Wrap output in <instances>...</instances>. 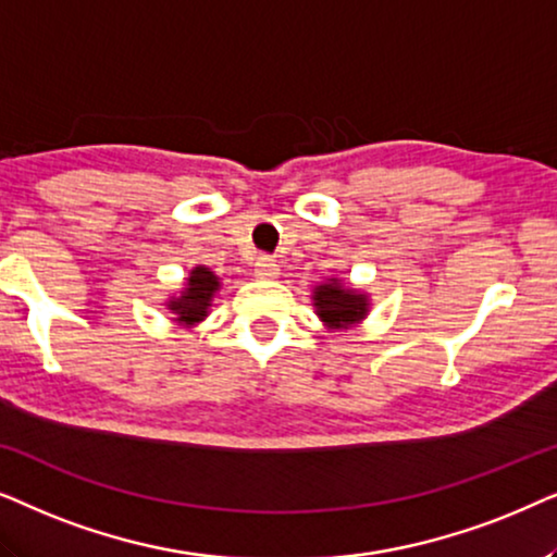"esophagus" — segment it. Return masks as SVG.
Listing matches in <instances>:
<instances>
[{
  "label": "esophagus",
  "instance_id": "34e87169",
  "mask_svg": "<svg viewBox=\"0 0 557 557\" xmlns=\"http://www.w3.org/2000/svg\"><path fill=\"white\" fill-rule=\"evenodd\" d=\"M255 274H257V277H262V280H272V277H277V274H280V267L270 255H259L255 259Z\"/></svg>",
  "mask_w": 557,
  "mask_h": 557
}]
</instances>
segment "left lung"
Returning a JSON list of instances; mask_svg holds the SVG:
<instances>
[{"label":"left lung","instance_id":"left-lung-1","mask_svg":"<svg viewBox=\"0 0 557 557\" xmlns=\"http://www.w3.org/2000/svg\"><path fill=\"white\" fill-rule=\"evenodd\" d=\"M310 300H313L315 315L329 331H351L372 310L369 293L344 283L341 277H329L325 283H318Z\"/></svg>","mask_w":557,"mask_h":557}]
</instances>
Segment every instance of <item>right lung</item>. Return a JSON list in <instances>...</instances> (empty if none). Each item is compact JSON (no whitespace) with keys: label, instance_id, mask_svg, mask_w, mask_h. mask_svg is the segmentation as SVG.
I'll use <instances>...</instances> for the list:
<instances>
[{"label":"right lung","instance_id":"right-lung-1","mask_svg":"<svg viewBox=\"0 0 557 557\" xmlns=\"http://www.w3.org/2000/svg\"><path fill=\"white\" fill-rule=\"evenodd\" d=\"M221 290V277L206 264L193 267L185 277L181 293L165 300V308L173 313V321L183 329H196L211 313V302Z\"/></svg>","mask_w":557,"mask_h":557}]
</instances>
